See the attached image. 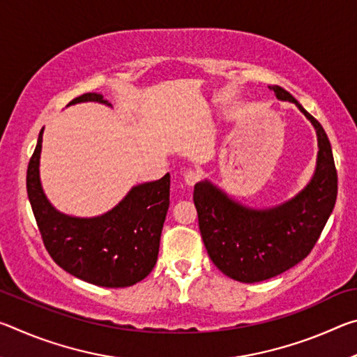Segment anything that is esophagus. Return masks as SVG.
I'll return each instance as SVG.
<instances>
[{
	"mask_svg": "<svg viewBox=\"0 0 357 357\" xmlns=\"http://www.w3.org/2000/svg\"><path fill=\"white\" fill-rule=\"evenodd\" d=\"M198 181H200V176H198V174L195 173V172H187L185 174H184V183L187 184V185H195Z\"/></svg>",
	"mask_w": 357,
	"mask_h": 357,
	"instance_id": "obj_1",
	"label": "esophagus"
}]
</instances>
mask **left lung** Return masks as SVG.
I'll use <instances>...</instances> for the list:
<instances>
[{
    "label": "left lung",
    "mask_w": 357,
    "mask_h": 357,
    "mask_svg": "<svg viewBox=\"0 0 357 357\" xmlns=\"http://www.w3.org/2000/svg\"><path fill=\"white\" fill-rule=\"evenodd\" d=\"M275 98L304 113L317 130L318 157L310 183L291 200L269 209L247 208L208 179L193 189L198 225L209 258L229 279L255 283L285 273L315 247L337 200V170L323 126L287 89Z\"/></svg>",
    "instance_id": "obj_1"
}]
</instances>
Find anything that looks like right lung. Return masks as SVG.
Instances as JSON below:
<instances>
[{"mask_svg": "<svg viewBox=\"0 0 357 357\" xmlns=\"http://www.w3.org/2000/svg\"><path fill=\"white\" fill-rule=\"evenodd\" d=\"M80 102L110 105L98 93L78 96L69 105ZM42 134L44 129L28 164L26 192L53 261L66 273L98 287L124 288L143 280L159 255L162 228L170 206V174L132 187L116 206L102 215L63 214L52 206L40 185Z\"/></svg>", "mask_w": 357, "mask_h": 357, "instance_id": "add662e5", "label": "right lung"}]
</instances>
